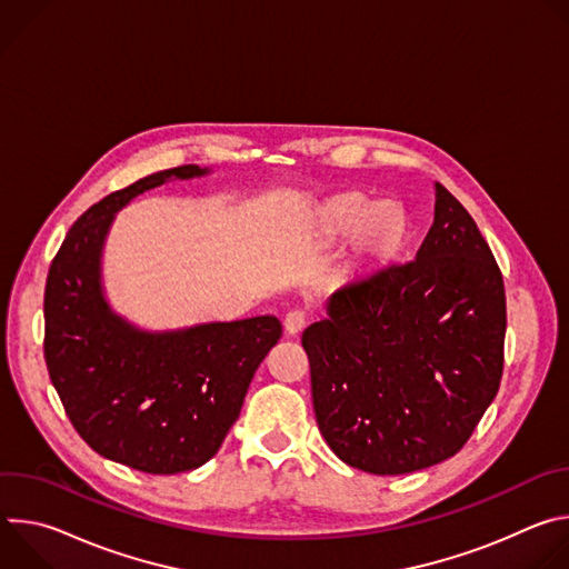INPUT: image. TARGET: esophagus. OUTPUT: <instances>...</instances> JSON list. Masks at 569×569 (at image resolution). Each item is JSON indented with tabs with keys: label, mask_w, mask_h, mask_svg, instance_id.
Wrapping results in <instances>:
<instances>
[{
	"label": "esophagus",
	"mask_w": 569,
	"mask_h": 569,
	"mask_svg": "<svg viewBox=\"0 0 569 569\" xmlns=\"http://www.w3.org/2000/svg\"><path fill=\"white\" fill-rule=\"evenodd\" d=\"M283 327H286V331H288L290 336H297V333L306 327V310L292 308V310L286 315V319H283Z\"/></svg>",
	"instance_id": "esophagus-1"
}]
</instances>
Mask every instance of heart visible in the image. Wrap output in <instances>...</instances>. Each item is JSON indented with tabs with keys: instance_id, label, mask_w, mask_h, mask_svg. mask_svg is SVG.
<instances>
[{
	"instance_id": "obj_1",
	"label": "heart",
	"mask_w": 569,
	"mask_h": 569,
	"mask_svg": "<svg viewBox=\"0 0 569 569\" xmlns=\"http://www.w3.org/2000/svg\"><path fill=\"white\" fill-rule=\"evenodd\" d=\"M323 229L336 236H349L360 231V246L367 252L389 248L400 233V213L391 202L371 204L360 193H347L331 200L321 211Z\"/></svg>"
}]
</instances>
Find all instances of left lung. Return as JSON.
Returning <instances> with one entry per match:
<instances>
[{
    "instance_id": "1",
    "label": "left lung",
    "mask_w": 569,
    "mask_h": 569,
    "mask_svg": "<svg viewBox=\"0 0 569 569\" xmlns=\"http://www.w3.org/2000/svg\"><path fill=\"white\" fill-rule=\"evenodd\" d=\"M505 333L489 242L435 182V222L417 259L356 274L301 336L321 437L373 475L450 459L500 389Z\"/></svg>"
}]
</instances>
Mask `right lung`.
Segmentation results:
<instances>
[{
    "mask_svg": "<svg viewBox=\"0 0 569 569\" xmlns=\"http://www.w3.org/2000/svg\"><path fill=\"white\" fill-rule=\"evenodd\" d=\"M207 173L178 167L110 193L73 222L47 277L44 360L71 426L101 457L150 475L193 470L218 452L281 338L274 315L143 331L106 299L114 213L169 180Z\"/></svg>",
    "mask_w": 569,
    "mask_h": 569,
    "instance_id": "1",
    "label": "right lung"
}]
</instances>
